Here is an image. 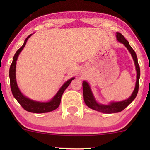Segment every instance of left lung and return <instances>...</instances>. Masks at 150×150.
<instances>
[{
    "instance_id": "obj_1",
    "label": "left lung",
    "mask_w": 150,
    "mask_h": 150,
    "mask_svg": "<svg viewBox=\"0 0 150 150\" xmlns=\"http://www.w3.org/2000/svg\"><path fill=\"white\" fill-rule=\"evenodd\" d=\"M116 38L118 42L123 44L125 47L128 49L129 52L131 54L133 61L135 62L136 71H137V80H136L135 87L134 89L133 92L132 93L131 96L128 98V99H125L124 101H116V102H111L109 104L104 105L99 104L97 101H96L95 98L93 95L92 90H91L90 87H89V84L87 82L84 81L82 82V89H83V96H84V101L88 107L92 109L95 110V111H99V112L104 113H118L123 111L124 108H125L128 106L132 101L135 99V98L137 96V92H138L139 89V80H140V66H139L138 62H137V58L136 56V53L132 48L130 46L129 43L125 37L122 35L119 32H116Z\"/></svg>"
}]
</instances>
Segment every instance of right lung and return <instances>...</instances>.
Wrapping results in <instances>:
<instances>
[{
  "label": "right lung",
  "mask_w": 150,
  "mask_h": 150,
  "mask_svg": "<svg viewBox=\"0 0 150 150\" xmlns=\"http://www.w3.org/2000/svg\"><path fill=\"white\" fill-rule=\"evenodd\" d=\"M32 34L29 35L28 37L26 38L24 42L23 45L22 46L21 48H20L17 52L15 53L14 57H13V62L10 65V71H9V77H10V88H11L12 93H13L14 97L16 99V100L18 101L22 106V108L26 111H29L31 113H48L50 111H52L53 110L56 109L60 104H61V97L63 95V92L65 90V89L69 86L70 82L72 80L75 79V77H72L70 80L65 82L62 87L60 88L58 92L56 93V95L53 97V98L51 101H48V102H40V101H34L32 99H29L25 95L22 94L20 90L18 88V86L17 85L16 81V61L18 60V56L20 55V52L22 50L24 49L26 45V43L27 42V39L30 38Z\"/></svg>",
  "instance_id": "obj_1"
}]
</instances>
